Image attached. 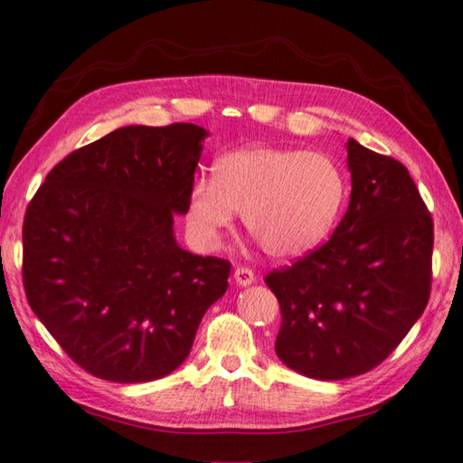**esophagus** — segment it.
I'll return each mask as SVG.
<instances>
[{"label": "esophagus", "mask_w": 463, "mask_h": 463, "mask_svg": "<svg viewBox=\"0 0 463 463\" xmlns=\"http://www.w3.org/2000/svg\"><path fill=\"white\" fill-rule=\"evenodd\" d=\"M254 280H257V274H254V270H250L247 267H239L237 270H234V282H237L239 287H250Z\"/></svg>", "instance_id": "34e87169"}]
</instances>
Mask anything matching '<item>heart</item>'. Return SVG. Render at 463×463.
Segmentation results:
<instances>
[{"mask_svg": "<svg viewBox=\"0 0 463 463\" xmlns=\"http://www.w3.org/2000/svg\"><path fill=\"white\" fill-rule=\"evenodd\" d=\"M348 196L346 173L320 151L250 145L216 159L213 179H196L186 226L214 247L234 214L274 259H298L326 241Z\"/></svg>", "mask_w": 463, "mask_h": 463, "instance_id": "obj_1", "label": "heart"}]
</instances>
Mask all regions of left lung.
<instances>
[{
    "mask_svg": "<svg viewBox=\"0 0 463 463\" xmlns=\"http://www.w3.org/2000/svg\"><path fill=\"white\" fill-rule=\"evenodd\" d=\"M350 204L332 237L264 282L279 298L277 356L317 380L376 368L430 300L434 222L408 169L348 139Z\"/></svg>",
    "mask_w": 463,
    "mask_h": 463,
    "instance_id": "left-lung-1",
    "label": "left lung"
}]
</instances>
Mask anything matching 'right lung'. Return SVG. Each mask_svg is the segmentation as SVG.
<instances>
[{"instance_id":"obj_1","label":"right lung","mask_w":463,"mask_h":463,"mask_svg":"<svg viewBox=\"0 0 463 463\" xmlns=\"http://www.w3.org/2000/svg\"><path fill=\"white\" fill-rule=\"evenodd\" d=\"M193 123L129 125L67 155L29 203L24 287L69 358L119 383L159 380L189 356L231 262L186 252V214L203 141Z\"/></svg>"}]
</instances>
